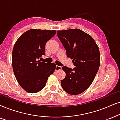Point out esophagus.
Listing matches in <instances>:
<instances>
[{
	"label": "esophagus",
	"mask_w": 120,
	"mask_h": 120,
	"mask_svg": "<svg viewBox=\"0 0 120 120\" xmlns=\"http://www.w3.org/2000/svg\"><path fill=\"white\" fill-rule=\"evenodd\" d=\"M62 69V68L61 67V66H56V71H59V70H61Z\"/></svg>",
	"instance_id": "esophagus-1"
}]
</instances>
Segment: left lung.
<instances>
[{"mask_svg": "<svg viewBox=\"0 0 120 120\" xmlns=\"http://www.w3.org/2000/svg\"><path fill=\"white\" fill-rule=\"evenodd\" d=\"M57 34L75 66L62 68L66 76L61 86L68 94L79 95L90 87L96 76L100 64L99 48L91 36L79 29L58 30Z\"/></svg>", "mask_w": 120, "mask_h": 120, "instance_id": "1", "label": "left lung"}]
</instances>
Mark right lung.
Segmentation results:
<instances>
[{
  "instance_id": "obj_1",
  "label": "right lung",
  "mask_w": 120,
  "mask_h": 120,
  "mask_svg": "<svg viewBox=\"0 0 120 120\" xmlns=\"http://www.w3.org/2000/svg\"><path fill=\"white\" fill-rule=\"evenodd\" d=\"M55 34L56 30L32 29L22 34L15 43L12 66L16 80L25 91H40L55 71V64L41 62L39 59L45 55L47 41Z\"/></svg>"
}]
</instances>
